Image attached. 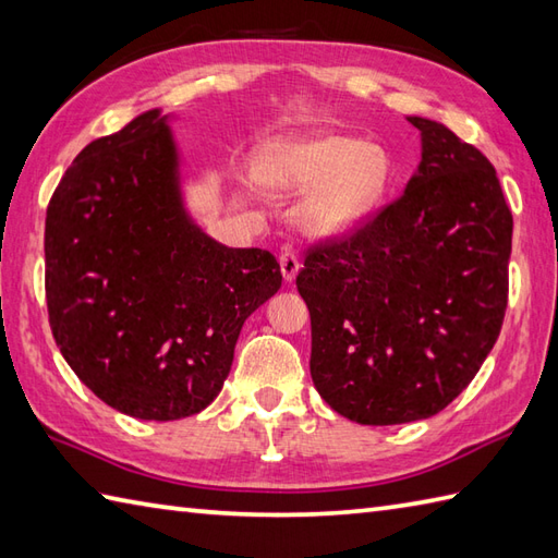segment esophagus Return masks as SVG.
Segmentation results:
<instances>
[{
	"instance_id": "1",
	"label": "esophagus",
	"mask_w": 558,
	"mask_h": 558,
	"mask_svg": "<svg viewBox=\"0 0 558 558\" xmlns=\"http://www.w3.org/2000/svg\"><path fill=\"white\" fill-rule=\"evenodd\" d=\"M279 265H281V275L283 279H287L289 283L295 279V275H299V257H295V253H291V250H283L281 257H279Z\"/></svg>"
}]
</instances>
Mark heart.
<instances>
[{
	"instance_id": "obj_1",
	"label": "heart",
	"mask_w": 558,
	"mask_h": 558,
	"mask_svg": "<svg viewBox=\"0 0 558 558\" xmlns=\"http://www.w3.org/2000/svg\"><path fill=\"white\" fill-rule=\"evenodd\" d=\"M265 183L281 197H305L301 226L317 238H337L368 219L388 183V161L368 142L315 134L277 146L267 156Z\"/></svg>"
}]
</instances>
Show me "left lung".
<instances>
[{"label":"left lung","instance_id":"obj_1","mask_svg":"<svg viewBox=\"0 0 558 558\" xmlns=\"http://www.w3.org/2000/svg\"><path fill=\"white\" fill-rule=\"evenodd\" d=\"M422 163L371 219L305 253L311 375L351 422L428 418L458 397L501 332L513 241L488 158L446 124L409 118Z\"/></svg>","mask_w":558,"mask_h":558}]
</instances>
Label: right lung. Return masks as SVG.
<instances>
[{
    "mask_svg": "<svg viewBox=\"0 0 558 558\" xmlns=\"http://www.w3.org/2000/svg\"><path fill=\"white\" fill-rule=\"evenodd\" d=\"M279 287L275 255L226 247L192 223L161 110L90 142L52 192V337L78 380L122 414L173 422L211 404L243 323Z\"/></svg>",
    "mask_w": 558,
    "mask_h": 558,
    "instance_id": "obj_1",
    "label": "right lung"
}]
</instances>
